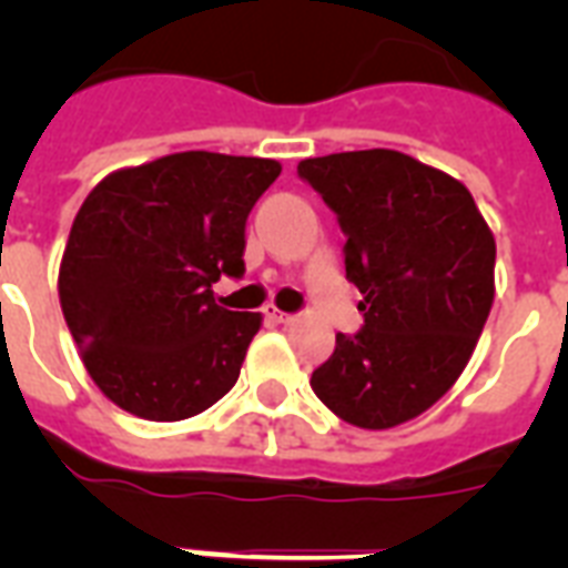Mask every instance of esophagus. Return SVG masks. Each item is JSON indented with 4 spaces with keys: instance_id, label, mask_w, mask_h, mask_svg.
<instances>
[{
    "instance_id": "1",
    "label": "esophagus",
    "mask_w": 568,
    "mask_h": 568,
    "mask_svg": "<svg viewBox=\"0 0 568 568\" xmlns=\"http://www.w3.org/2000/svg\"><path fill=\"white\" fill-rule=\"evenodd\" d=\"M265 318L274 321V324H288V321H292V315L283 310H276V306H265Z\"/></svg>"
}]
</instances>
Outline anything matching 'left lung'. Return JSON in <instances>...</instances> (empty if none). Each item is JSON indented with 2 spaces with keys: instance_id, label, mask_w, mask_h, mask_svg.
Wrapping results in <instances>:
<instances>
[{
  "instance_id": "1",
  "label": "left lung",
  "mask_w": 568,
  "mask_h": 568,
  "mask_svg": "<svg viewBox=\"0 0 568 568\" xmlns=\"http://www.w3.org/2000/svg\"><path fill=\"white\" fill-rule=\"evenodd\" d=\"M303 182L347 235L363 329L336 333L312 392L347 424L386 430L430 409L468 365L495 297V239L463 182L397 150L306 159Z\"/></svg>"
}]
</instances>
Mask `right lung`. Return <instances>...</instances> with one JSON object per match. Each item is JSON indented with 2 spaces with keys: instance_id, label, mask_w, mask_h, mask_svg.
<instances>
[{
  "instance_id": "right-lung-1",
  "label": "right lung",
  "mask_w": 568,
  "mask_h": 568,
  "mask_svg": "<svg viewBox=\"0 0 568 568\" xmlns=\"http://www.w3.org/2000/svg\"><path fill=\"white\" fill-rule=\"evenodd\" d=\"M274 159L191 150L123 168L84 196L58 297L93 383L146 422H182L241 374L258 312L217 306L212 285L244 274L250 209Z\"/></svg>"
}]
</instances>
